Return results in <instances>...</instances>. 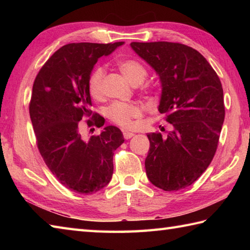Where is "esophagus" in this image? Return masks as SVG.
Listing matches in <instances>:
<instances>
[{
    "mask_svg": "<svg viewBox=\"0 0 250 250\" xmlns=\"http://www.w3.org/2000/svg\"><path fill=\"white\" fill-rule=\"evenodd\" d=\"M134 135V133H132V132H129V131H124V137L125 140H129L131 139L132 136Z\"/></svg>",
    "mask_w": 250,
    "mask_h": 250,
    "instance_id": "34e87169",
    "label": "esophagus"
}]
</instances>
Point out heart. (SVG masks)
<instances>
[{"label":"heart","instance_id":"1","mask_svg":"<svg viewBox=\"0 0 250 250\" xmlns=\"http://www.w3.org/2000/svg\"><path fill=\"white\" fill-rule=\"evenodd\" d=\"M118 68L122 75L130 83L140 84L147 77L146 68L136 60H122L118 63ZM104 77V68L98 67L89 77L88 89L93 98H99L102 92V82ZM107 117L114 124L121 128L128 129L133 125V119L141 116V108L135 104L115 102L107 108Z\"/></svg>","mask_w":250,"mask_h":250}]
</instances>
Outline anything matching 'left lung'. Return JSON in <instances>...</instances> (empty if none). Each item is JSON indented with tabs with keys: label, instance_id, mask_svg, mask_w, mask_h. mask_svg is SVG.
Listing matches in <instances>:
<instances>
[{
	"label": "left lung",
	"instance_id": "8db88e82",
	"mask_svg": "<svg viewBox=\"0 0 250 250\" xmlns=\"http://www.w3.org/2000/svg\"><path fill=\"white\" fill-rule=\"evenodd\" d=\"M130 46L159 76L158 110L173 126L166 139L160 133L147 134V177L164 191L188 187L208 167L218 145L225 120L220 79L189 46L169 42H133Z\"/></svg>",
	"mask_w": 250,
	"mask_h": 250
}]
</instances>
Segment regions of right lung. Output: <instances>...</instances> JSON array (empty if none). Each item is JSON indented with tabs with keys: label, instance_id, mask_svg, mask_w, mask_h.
<instances>
[{
	"label": "right lung",
	"instance_id": "obj_1",
	"mask_svg": "<svg viewBox=\"0 0 250 250\" xmlns=\"http://www.w3.org/2000/svg\"><path fill=\"white\" fill-rule=\"evenodd\" d=\"M124 44L62 46L41 68L33 83L30 117L37 147L50 172L76 193H94L108 185L114 172V151L125 142L115 125L86 139L79 124L83 116L92 113L88 82L95 63ZM104 121L95 114L87 125L100 128Z\"/></svg>",
	"mask_w": 250,
	"mask_h": 250
}]
</instances>
